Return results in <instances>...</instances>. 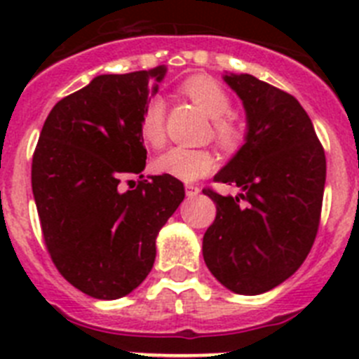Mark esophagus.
<instances>
[{
    "mask_svg": "<svg viewBox=\"0 0 359 359\" xmlns=\"http://www.w3.org/2000/svg\"><path fill=\"white\" fill-rule=\"evenodd\" d=\"M199 187L198 185H192V183H189V185H185V192L189 198H196V196L199 194Z\"/></svg>",
    "mask_w": 359,
    "mask_h": 359,
    "instance_id": "34e87169",
    "label": "esophagus"
}]
</instances>
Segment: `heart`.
I'll return each instance as SVG.
<instances>
[{
  "label": "heart",
  "instance_id": "obj_1",
  "mask_svg": "<svg viewBox=\"0 0 359 359\" xmlns=\"http://www.w3.org/2000/svg\"><path fill=\"white\" fill-rule=\"evenodd\" d=\"M183 91L212 118V135L215 144L224 151H236L243 145L244 131L236 118H231V100L223 86L207 75H194L183 84ZM140 138L151 147L165 142V102L151 98L144 107L138 123ZM156 169L163 174L194 182L214 170L215 158L207 149H190L176 145L165 151L156 160Z\"/></svg>",
  "mask_w": 359,
  "mask_h": 359
}]
</instances>
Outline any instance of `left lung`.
I'll use <instances>...</instances> for the list:
<instances>
[{
  "label": "left lung",
  "mask_w": 359,
  "mask_h": 359,
  "mask_svg": "<svg viewBox=\"0 0 359 359\" xmlns=\"http://www.w3.org/2000/svg\"><path fill=\"white\" fill-rule=\"evenodd\" d=\"M248 118L246 144L215 183L237 185L236 198L203 189L217 215L203 237V257L223 286L259 294L290 278L318 233L325 152L293 95L248 73L224 75Z\"/></svg>",
  "instance_id": "left-lung-1"
}]
</instances>
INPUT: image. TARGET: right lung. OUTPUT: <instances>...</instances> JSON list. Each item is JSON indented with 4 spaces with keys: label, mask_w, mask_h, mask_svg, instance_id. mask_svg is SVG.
Segmentation results:
<instances>
[{
    "label": "right lung",
    "mask_w": 359,
    "mask_h": 359,
    "mask_svg": "<svg viewBox=\"0 0 359 359\" xmlns=\"http://www.w3.org/2000/svg\"><path fill=\"white\" fill-rule=\"evenodd\" d=\"M165 66L98 75L53 106L32 158V190L53 264L82 293L126 297L144 282L156 236L185 198L169 174L145 180L140 115ZM138 175L126 191L121 182Z\"/></svg>",
    "instance_id": "1"
}]
</instances>
